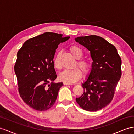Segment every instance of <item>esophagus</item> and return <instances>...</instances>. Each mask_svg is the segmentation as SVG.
I'll return each mask as SVG.
<instances>
[{
  "mask_svg": "<svg viewBox=\"0 0 134 134\" xmlns=\"http://www.w3.org/2000/svg\"><path fill=\"white\" fill-rule=\"evenodd\" d=\"M63 84L64 85H71L72 83L67 82H63Z\"/></svg>",
  "mask_w": 134,
  "mask_h": 134,
  "instance_id": "esophagus-1",
  "label": "esophagus"
}]
</instances>
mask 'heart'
Listing matches in <instances>:
<instances>
[{
	"label": "heart",
	"mask_w": 134,
	"mask_h": 134,
	"mask_svg": "<svg viewBox=\"0 0 134 134\" xmlns=\"http://www.w3.org/2000/svg\"><path fill=\"white\" fill-rule=\"evenodd\" d=\"M71 54L76 59H79L77 62L78 66L82 70L84 73L87 74L90 71V64L88 61L85 59H80L83 55L82 51L77 46H72L70 48ZM60 53H58L55 56L54 60V66L57 69L60 70L61 65L59 62ZM82 72L79 68H76L72 70H65L59 75V78L61 80L69 83H73L77 81L82 77Z\"/></svg>",
	"instance_id": "b5f03b06"
}]
</instances>
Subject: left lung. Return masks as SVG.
Returning <instances> with one entry per match:
<instances>
[{"mask_svg":"<svg viewBox=\"0 0 134 134\" xmlns=\"http://www.w3.org/2000/svg\"><path fill=\"white\" fill-rule=\"evenodd\" d=\"M75 40L90 51L93 60L89 76L82 83L83 93L76 100L84 110L97 111L112 100L122 75L121 59L115 47L102 37L80 36Z\"/></svg>","mask_w":134,"mask_h":134,"instance_id":"left-lung-1","label":"left lung"}]
</instances>
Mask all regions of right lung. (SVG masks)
Instances as JSON below:
<instances>
[{"mask_svg": "<svg viewBox=\"0 0 134 134\" xmlns=\"http://www.w3.org/2000/svg\"><path fill=\"white\" fill-rule=\"evenodd\" d=\"M45 32L26 41L18 51L14 72L22 100L34 109L44 111L54 105L63 82H54L55 50L70 36Z\"/></svg>", "mask_w": 134, "mask_h": 134, "instance_id": "1", "label": "right lung"}]
</instances>
